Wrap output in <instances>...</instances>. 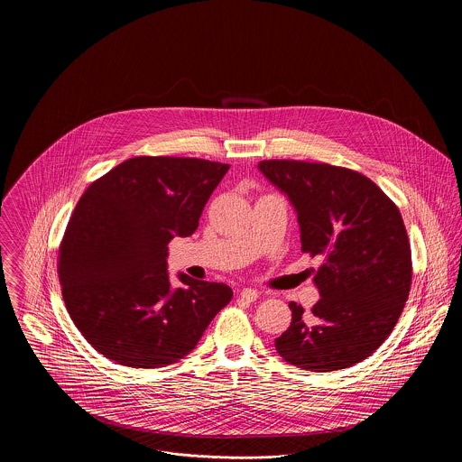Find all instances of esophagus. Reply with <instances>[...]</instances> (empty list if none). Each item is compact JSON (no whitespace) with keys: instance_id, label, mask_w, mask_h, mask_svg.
<instances>
[{"instance_id":"esophagus-1","label":"esophagus","mask_w":462,"mask_h":462,"mask_svg":"<svg viewBox=\"0 0 462 462\" xmlns=\"http://www.w3.org/2000/svg\"><path fill=\"white\" fill-rule=\"evenodd\" d=\"M239 296L242 300H245L247 303H253L258 300V291L256 289H251V287H244L239 291Z\"/></svg>"}]
</instances>
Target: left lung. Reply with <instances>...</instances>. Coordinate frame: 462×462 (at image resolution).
<instances>
[{"instance_id": "left-lung-1", "label": "left lung", "mask_w": 462, "mask_h": 462, "mask_svg": "<svg viewBox=\"0 0 462 462\" xmlns=\"http://www.w3.org/2000/svg\"><path fill=\"white\" fill-rule=\"evenodd\" d=\"M258 170L298 215L301 251L319 256L320 300L275 339L279 355L313 373L346 369L390 336L412 284L407 230L393 200L373 180L326 162L270 159Z\"/></svg>"}]
</instances>
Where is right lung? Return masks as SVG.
I'll return each instance as SVG.
<instances>
[{
  "mask_svg": "<svg viewBox=\"0 0 462 462\" xmlns=\"http://www.w3.org/2000/svg\"><path fill=\"white\" fill-rule=\"evenodd\" d=\"M228 164L196 157H133L79 199L59 249L67 311L98 353L133 369L192 352L234 292L226 284L168 277V244L189 237Z\"/></svg>",
  "mask_w": 462,
  "mask_h": 462,
  "instance_id": "obj_1",
  "label": "right lung"
}]
</instances>
